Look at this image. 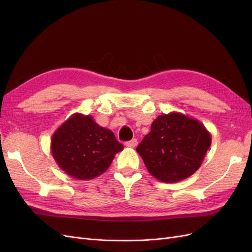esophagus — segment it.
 <instances>
[{"instance_id": "1", "label": "esophagus", "mask_w": 252, "mask_h": 252, "mask_svg": "<svg viewBox=\"0 0 252 252\" xmlns=\"http://www.w3.org/2000/svg\"><path fill=\"white\" fill-rule=\"evenodd\" d=\"M125 145H126L127 147L134 148V147H136V145H138V141H136L135 139H133V140H131V141H128V142H126V143H125Z\"/></svg>"}]
</instances>
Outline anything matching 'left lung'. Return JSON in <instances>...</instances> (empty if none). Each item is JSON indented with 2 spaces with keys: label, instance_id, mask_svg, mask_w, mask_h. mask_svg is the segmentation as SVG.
<instances>
[{
  "label": "left lung",
  "instance_id": "8db88e82",
  "mask_svg": "<svg viewBox=\"0 0 252 252\" xmlns=\"http://www.w3.org/2000/svg\"><path fill=\"white\" fill-rule=\"evenodd\" d=\"M211 134L193 118L180 112L158 116L136 147L148 172L164 183H177L201 167Z\"/></svg>",
  "mask_w": 252,
  "mask_h": 252
}]
</instances>
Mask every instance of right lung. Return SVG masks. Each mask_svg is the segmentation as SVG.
<instances>
[{
	"label": "right lung",
	"instance_id": "1",
	"mask_svg": "<svg viewBox=\"0 0 252 252\" xmlns=\"http://www.w3.org/2000/svg\"><path fill=\"white\" fill-rule=\"evenodd\" d=\"M51 154L58 166L71 178L93 180L109 168L124 146L113 132L95 123L93 116L74 113L51 138Z\"/></svg>",
	"mask_w": 252,
	"mask_h": 252
}]
</instances>
